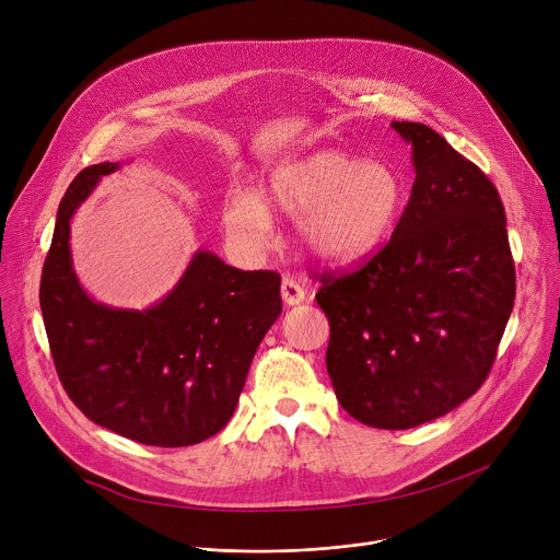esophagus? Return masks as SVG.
<instances>
[{"label":"esophagus","mask_w":560,"mask_h":560,"mask_svg":"<svg viewBox=\"0 0 560 560\" xmlns=\"http://www.w3.org/2000/svg\"><path fill=\"white\" fill-rule=\"evenodd\" d=\"M281 299L285 305H299L305 301V288L299 281L285 277L281 281Z\"/></svg>","instance_id":"1"}]
</instances>
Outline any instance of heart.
Returning a JSON list of instances; mask_svg holds the SVG:
<instances>
[{"instance_id":"heart-1","label":"heart","mask_w":560,"mask_h":560,"mask_svg":"<svg viewBox=\"0 0 560 560\" xmlns=\"http://www.w3.org/2000/svg\"><path fill=\"white\" fill-rule=\"evenodd\" d=\"M406 199V182L389 164L326 150L272 171L259 197L232 192L223 228L236 246L259 253L270 242V217H290L296 219L299 246L312 259L341 266L385 242Z\"/></svg>"}]
</instances>
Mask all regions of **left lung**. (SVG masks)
Masks as SVG:
<instances>
[{
	"instance_id": "8db88e82",
	"label": "left lung",
	"mask_w": 560,
	"mask_h": 560,
	"mask_svg": "<svg viewBox=\"0 0 560 560\" xmlns=\"http://www.w3.org/2000/svg\"><path fill=\"white\" fill-rule=\"evenodd\" d=\"M412 145L410 201L361 268L324 275L326 368L341 408L381 430L434 421L488 378L516 275L494 184L425 124L392 121Z\"/></svg>"
}]
</instances>
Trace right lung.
Returning <instances> with one entry per match:
<instances>
[{
	"mask_svg": "<svg viewBox=\"0 0 560 560\" xmlns=\"http://www.w3.org/2000/svg\"><path fill=\"white\" fill-rule=\"evenodd\" d=\"M119 166L84 168L59 203L39 285L52 361L93 423L143 445H195L234 415L255 352L281 314V277L236 270L197 250L159 303H97L72 270L70 219Z\"/></svg>",
	"mask_w": 560,
	"mask_h": 560,
	"instance_id": "obj_1",
	"label": "right lung"
}]
</instances>
